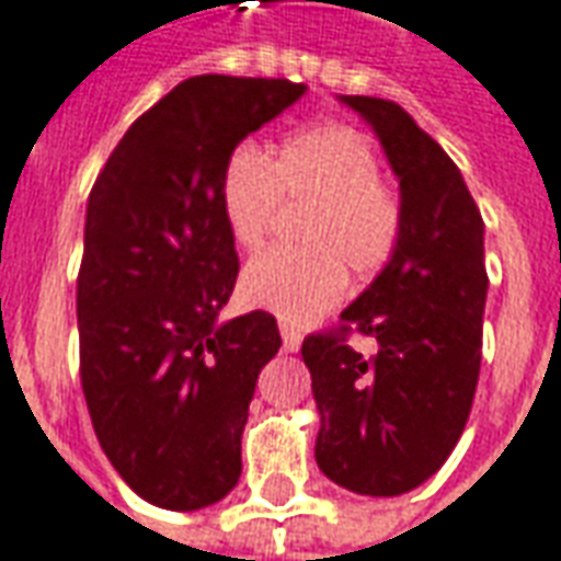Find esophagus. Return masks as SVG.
<instances>
[{"instance_id":"34e87169","label":"esophagus","mask_w":561,"mask_h":561,"mask_svg":"<svg viewBox=\"0 0 561 561\" xmlns=\"http://www.w3.org/2000/svg\"><path fill=\"white\" fill-rule=\"evenodd\" d=\"M280 339H284V351H299L302 347V332L289 323H280Z\"/></svg>"}]
</instances>
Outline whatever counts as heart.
<instances>
[{
    "mask_svg": "<svg viewBox=\"0 0 561 561\" xmlns=\"http://www.w3.org/2000/svg\"><path fill=\"white\" fill-rule=\"evenodd\" d=\"M219 210L231 241L253 253L272 238L284 201L308 204L302 250H272L241 274L243 299L289 323L314 320L342 299L347 272L369 280L388 268L403 231V204L378 173L373 142L354 127H302L268 158L241 142L219 170Z\"/></svg>",
    "mask_w": 561,
    "mask_h": 561,
    "instance_id": "1",
    "label": "heart"
}]
</instances>
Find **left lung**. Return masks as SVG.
Listing matches in <instances>:
<instances>
[{
  "instance_id": "8db88e82",
  "label": "left lung",
  "mask_w": 561,
  "mask_h": 561,
  "mask_svg": "<svg viewBox=\"0 0 561 561\" xmlns=\"http://www.w3.org/2000/svg\"><path fill=\"white\" fill-rule=\"evenodd\" d=\"M373 125L400 180L403 231L388 268L311 332L320 431L314 458L347 492L393 497L431 480L461 439L482 360V216L461 170L415 118L381 96H342ZM347 334L374 339L360 355Z\"/></svg>"
}]
</instances>
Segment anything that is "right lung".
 Segmentation results:
<instances>
[{"instance_id":"add662e5","label":"right lung","mask_w":561,"mask_h":561,"mask_svg":"<svg viewBox=\"0 0 561 561\" xmlns=\"http://www.w3.org/2000/svg\"><path fill=\"white\" fill-rule=\"evenodd\" d=\"M302 94L287 79L180 81L127 127L91 188L81 391L112 467L156 507H207L241 477L243 424L280 332L268 311L216 320L238 280L216 188L231 149Z\"/></svg>"}]
</instances>
